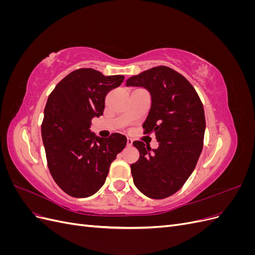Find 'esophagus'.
<instances>
[{
  "label": "esophagus",
  "instance_id": "obj_1",
  "mask_svg": "<svg viewBox=\"0 0 255 255\" xmlns=\"http://www.w3.org/2000/svg\"><path fill=\"white\" fill-rule=\"evenodd\" d=\"M127 145L128 146H132L133 145V140L130 139V138H128V139H127Z\"/></svg>",
  "mask_w": 255,
  "mask_h": 255
}]
</instances>
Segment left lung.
Instances as JSON below:
<instances>
[{
    "label": "left lung",
    "instance_id": "left-lung-1",
    "mask_svg": "<svg viewBox=\"0 0 255 255\" xmlns=\"http://www.w3.org/2000/svg\"><path fill=\"white\" fill-rule=\"evenodd\" d=\"M126 85L148 90L151 109L142 127L158 141L153 150L142 141L133 142L139 151V159L130 165L134 184L146 197L167 198L181 189L202 152L205 116L201 100L183 75L166 66L134 75Z\"/></svg>",
    "mask_w": 255,
    "mask_h": 255
}]
</instances>
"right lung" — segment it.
<instances>
[{
  "mask_svg": "<svg viewBox=\"0 0 255 255\" xmlns=\"http://www.w3.org/2000/svg\"><path fill=\"white\" fill-rule=\"evenodd\" d=\"M123 75L106 76L95 69H78L49 96L41 126L49 170L66 194L87 198L101 188L127 137L109 138L90 130L92 118L103 115L105 97L122 84Z\"/></svg>",
  "mask_w": 255,
  "mask_h": 255,
  "instance_id": "1",
  "label": "right lung"
}]
</instances>
